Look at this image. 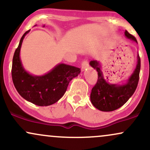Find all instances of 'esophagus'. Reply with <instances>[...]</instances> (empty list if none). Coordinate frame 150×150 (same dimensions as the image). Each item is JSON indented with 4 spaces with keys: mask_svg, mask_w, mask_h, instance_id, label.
Listing matches in <instances>:
<instances>
[{
    "mask_svg": "<svg viewBox=\"0 0 150 150\" xmlns=\"http://www.w3.org/2000/svg\"><path fill=\"white\" fill-rule=\"evenodd\" d=\"M89 67V63L87 61H84L82 63V65H81V68H82V70H85L86 68H87Z\"/></svg>",
    "mask_w": 150,
    "mask_h": 150,
    "instance_id": "1",
    "label": "esophagus"
}]
</instances>
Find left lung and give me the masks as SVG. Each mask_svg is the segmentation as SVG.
I'll use <instances>...</instances> for the list:
<instances>
[{"label": "left lung", "instance_id": "8db88e82", "mask_svg": "<svg viewBox=\"0 0 150 150\" xmlns=\"http://www.w3.org/2000/svg\"><path fill=\"white\" fill-rule=\"evenodd\" d=\"M125 36L128 39L137 42L135 37L125 31ZM137 65L132 75L127 82L122 85L109 84L104 79L101 72V65L97 61H91L89 65L98 73V80L92 89L90 94L93 106L101 111H112L121 107L134 94L139 81L140 71V58L137 56Z\"/></svg>", "mask_w": 150, "mask_h": 150}]
</instances>
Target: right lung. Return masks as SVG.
<instances>
[{
	"label": "right lung",
	"instance_id": "right-lung-1",
	"mask_svg": "<svg viewBox=\"0 0 150 150\" xmlns=\"http://www.w3.org/2000/svg\"><path fill=\"white\" fill-rule=\"evenodd\" d=\"M30 31L23 34L15 51L12 79L17 91L25 100L37 106H49L57 102L64 95L69 82L81 70L75 66L60 63L44 75L37 76L26 71L22 64L20 53L24 38Z\"/></svg>",
	"mask_w": 150,
	"mask_h": 150
}]
</instances>
